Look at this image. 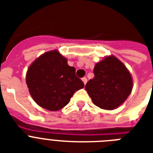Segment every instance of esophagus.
<instances>
[{"instance_id":"34e87169","label":"esophagus","mask_w":153,"mask_h":153,"mask_svg":"<svg viewBox=\"0 0 153 153\" xmlns=\"http://www.w3.org/2000/svg\"><path fill=\"white\" fill-rule=\"evenodd\" d=\"M82 82H83V83L85 84V85H86V82H87V79H86V77H84V78H82Z\"/></svg>"}]
</instances>
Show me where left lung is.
Here are the masks:
<instances>
[{
	"mask_svg": "<svg viewBox=\"0 0 153 153\" xmlns=\"http://www.w3.org/2000/svg\"><path fill=\"white\" fill-rule=\"evenodd\" d=\"M94 77L86 85L94 104L104 109H116L130 94L133 80L125 65L114 56L105 58L94 68Z\"/></svg>",
	"mask_w": 153,
	"mask_h": 153,
	"instance_id": "obj_1",
	"label": "left lung"
}]
</instances>
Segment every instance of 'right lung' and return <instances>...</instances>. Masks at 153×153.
<instances>
[{"instance_id": "add662e5", "label": "right lung", "mask_w": 153, "mask_h": 153, "mask_svg": "<svg viewBox=\"0 0 153 153\" xmlns=\"http://www.w3.org/2000/svg\"><path fill=\"white\" fill-rule=\"evenodd\" d=\"M26 82L35 102L51 111L67 105L74 92L84 87L83 82L75 75V68L70 67L67 59L55 50L32 62Z\"/></svg>"}]
</instances>
